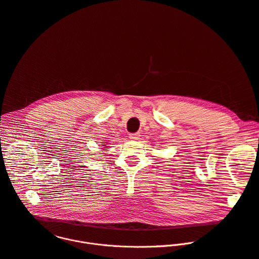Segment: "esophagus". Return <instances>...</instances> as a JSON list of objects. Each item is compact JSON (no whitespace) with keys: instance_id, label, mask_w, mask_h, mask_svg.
<instances>
[{"instance_id":"34e87169","label":"esophagus","mask_w":259,"mask_h":259,"mask_svg":"<svg viewBox=\"0 0 259 259\" xmlns=\"http://www.w3.org/2000/svg\"><path fill=\"white\" fill-rule=\"evenodd\" d=\"M140 137V134L139 133H130L129 134V138L131 140H138Z\"/></svg>"}]
</instances>
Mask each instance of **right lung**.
Segmentation results:
<instances>
[{
  "label": "right lung",
  "mask_w": 259,
  "mask_h": 259,
  "mask_svg": "<svg viewBox=\"0 0 259 259\" xmlns=\"http://www.w3.org/2000/svg\"><path fill=\"white\" fill-rule=\"evenodd\" d=\"M103 146H107V145H103Z\"/></svg>",
  "instance_id": "add662e5"
}]
</instances>
